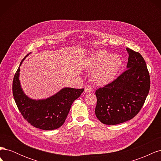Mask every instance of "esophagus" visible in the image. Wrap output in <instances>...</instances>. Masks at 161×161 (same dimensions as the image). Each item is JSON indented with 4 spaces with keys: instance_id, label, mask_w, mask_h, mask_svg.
<instances>
[{
    "instance_id": "1",
    "label": "esophagus",
    "mask_w": 161,
    "mask_h": 161,
    "mask_svg": "<svg viewBox=\"0 0 161 161\" xmlns=\"http://www.w3.org/2000/svg\"><path fill=\"white\" fill-rule=\"evenodd\" d=\"M92 87L91 85H86L85 86V92H86V93H89V92H91L92 91Z\"/></svg>"
}]
</instances>
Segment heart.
Here are the masks:
<instances>
[{"mask_svg":"<svg viewBox=\"0 0 161 161\" xmlns=\"http://www.w3.org/2000/svg\"><path fill=\"white\" fill-rule=\"evenodd\" d=\"M121 65L122 60L118 54L111 55L104 50L92 53L87 62V66L90 69H96L92 75L94 81L102 86L114 81Z\"/></svg>","mask_w":161,"mask_h":161,"instance_id":"heart-1","label":"heart"}]
</instances>
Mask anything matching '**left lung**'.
<instances>
[{
	"label": "left lung",
	"instance_id": "left-lung-1",
	"mask_svg": "<svg viewBox=\"0 0 161 161\" xmlns=\"http://www.w3.org/2000/svg\"><path fill=\"white\" fill-rule=\"evenodd\" d=\"M127 70L115 80L95 91V113L101 123L116 125L138 114L149 92L150 80L147 64L140 53L126 47Z\"/></svg>",
	"mask_w": 161,
	"mask_h": 161
}]
</instances>
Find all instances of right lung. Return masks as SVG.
<instances>
[{
    "label": "right lung",
    "instance_id": "add662e5",
    "mask_svg": "<svg viewBox=\"0 0 161 161\" xmlns=\"http://www.w3.org/2000/svg\"><path fill=\"white\" fill-rule=\"evenodd\" d=\"M28 55L22 60L14 76L13 95L14 101L23 118L34 127L43 130H56L64 123L72 103L80 96L84 89L65 87L46 99H30L24 93L19 79L20 66Z\"/></svg>",
    "mask_w": 161,
    "mask_h": 161
}]
</instances>
